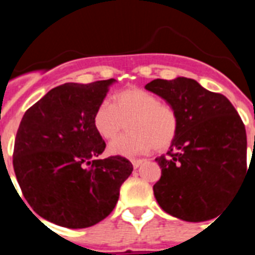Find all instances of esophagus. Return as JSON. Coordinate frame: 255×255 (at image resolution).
Masks as SVG:
<instances>
[{
  "instance_id": "esophagus-1",
  "label": "esophagus",
  "mask_w": 255,
  "mask_h": 255,
  "mask_svg": "<svg viewBox=\"0 0 255 255\" xmlns=\"http://www.w3.org/2000/svg\"><path fill=\"white\" fill-rule=\"evenodd\" d=\"M144 162V159H131V163L134 166V168H138L141 163Z\"/></svg>"
}]
</instances>
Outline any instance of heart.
I'll return each instance as SVG.
<instances>
[{
  "label": "heart",
  "mask_w": 255,
  "mask_h": 255,
  "mask_svg": "<svg viewBox=\"0 0 255 255\" xmlns=\"http://www.w3.org/2000/svg\"><path fill=\"white\" fill-rule=\"evenodd\" d=\"M125 123H129V134L117 138L108 147L115 155L131 157L153 148L163 150L175 140L179 130L176 111L140 88L119 92L114 96V105L102 102L94 111V129L106 140L116 138Z\"/></svg>",
  "instance_id": "b5f03b06"
}]
</instances>
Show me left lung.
<instances>
[{
  "label": "left lung",
  "mask_w": 255,
  "mask_h": 255,
  "mask_svg": "<svg viewBox=\"0 0 255 255\" xmlns=\"http://www.w3.org/2000/svg\"><path fill=\"white\" fill-rule=\"evenodd\" d=\"M145 89L163 98L179 117L167 155L155 158L161 179L153 191L159 207L189 222L217 217L248 173L242 119L226 97L194 79H155Z\"/></svg>",
  "instance_id": "1"
}]
</instances>
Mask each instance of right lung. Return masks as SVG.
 Listing matches in <instances>:
<instances>
[{
	"instance_id": "add662e5",
	"label": "right lung",
	"mask_w": 255,
	"mask_h": 255,
	"mask_svg": "<svg viewBox=\"0 0 255 255\" xmlns=\"http://www.w3.org/2000/svg\"><path fill=\"white\" fill-rule=\"evenodd\" d=\"M114 83H66L22 116L13 171L29 206L52 224L67 229L98 224L114 211L131 175V162L121 155L97 159L106 143L94 129L93 115Z\"/></svg>"
}]
</instances>
